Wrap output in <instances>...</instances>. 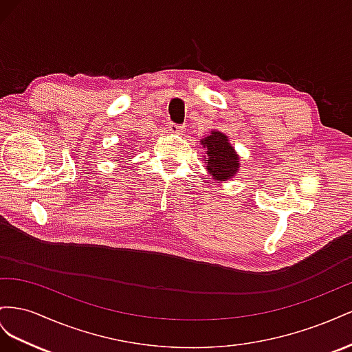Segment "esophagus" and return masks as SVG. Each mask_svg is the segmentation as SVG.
<instances>
[{
	"label": "esophagus",
	"mask_w": 352,
	"mask_h": 352,
	"mask_svg": "<svg viewBox=\"0 0 352 352\" xmlns=\"http://www.w3.org/2000/svg\"><path fill=\"white\" fill-rule=\"evenodd\" d=\"M186 126L184 125H175V124H169V131L174 134H183Z\"/></svg>",
	"instance_id": "34e87169"
}]
</instances>
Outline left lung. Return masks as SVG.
<instances>
[{
  "mask_svg": "<svg viewBox=\"0 0 352 352\" xmlns=\"http://www.w3.org/2000/svg\"><path fill=\"white\" fill-rule=\"evenodd\" d=\"M200 143L206 148V169L218 182H227L239 170V155L228 143V137L219 131H210Z\"/></svg>",
  "mask_w": 352,
  "mask_h": 352,
  "instance_id": "obj_1",
  "label": "left lung"
}]
</instances>
